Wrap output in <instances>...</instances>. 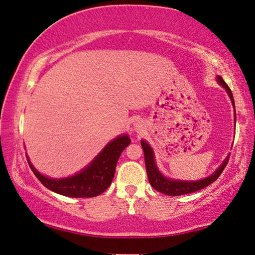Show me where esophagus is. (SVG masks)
I'll use <instances>...</instances> for the list:
<instances>
[{
  "instance_id": "34e87169",
  "label": "esophagus",
  "mask_w": 255,
  "mask_h": 255,
  "mask_svg": "<svg viewBox=\"0 0 255 255\" xmlns=\"http://www.w3.org/2000/svg\"><path fill=\"white\" fill-rule=\"evenodd\" d=\"M134 130L137 131V132H140L143 130V125L139 123V121H135L134 123Z\"/></svg>"
}]
</instances>
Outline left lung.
Here are the masks:
<instances>
[{"mask_svg":"<svg viewBox=\"0 0 255 255\" xmlns=\"http://www.w3.org/2000/svg\"><path fill=\"white\" fill-rule=\"evenodd\" d=\"M216 80H218L220 86L223 87V88L226 89L227 94L229 95V97L231 100V103H233V106L235 108V101H234L233 93H231L230 88L225 82V80H223L221 77H219V75H218V78H216ZM235 123H236V110H235ZM140 144H142V147H143L144 159H145L146 174H147V178H149L150 184L155 190H157V191L164 193V195H167V196L187 195V193L196 192V191H198V190L206 188L207 185H210L211 183H213V182L218 180V177L221 175L223 169H225V167L227 166L228 160H229V154H228V157L225 159V160H223L222 164L219 166V168L216 169L214 173L211 174L210 176L201 178V180H198V181L175 180V178L166 177L164 174L159 170V168L157 167V164H155L153 150H152L150 144L144 139L140 140Z\"/></svg>","mask_w":255,"mask_h":255,"instance_id":"8db88e82","label":"left lung"}]
</instances>
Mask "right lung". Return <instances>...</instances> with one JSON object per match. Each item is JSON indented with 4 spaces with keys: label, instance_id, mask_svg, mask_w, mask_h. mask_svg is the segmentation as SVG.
Masks as SVG:
<instances>
[{
    "label": "right lung",
    "instance_id": "obj_1",
    "mask_svg": "<svg viewBox=\"0 0 255 255\" xmlns=\"http://www.w3.org/2000/svg\"><path fill=\"white\" fill-rule=\"evenodd\" d=\"M130 144L127 134L118 136L98 153L94 160L74 175L52 178L37 172L27 157L30 169L41 183L51 191L73 198H90L103 193L115 177L116 166L121 152Z\"/></svg>",
    "mask_w": 255,
    "mask_h": 255
}]
</instances>
